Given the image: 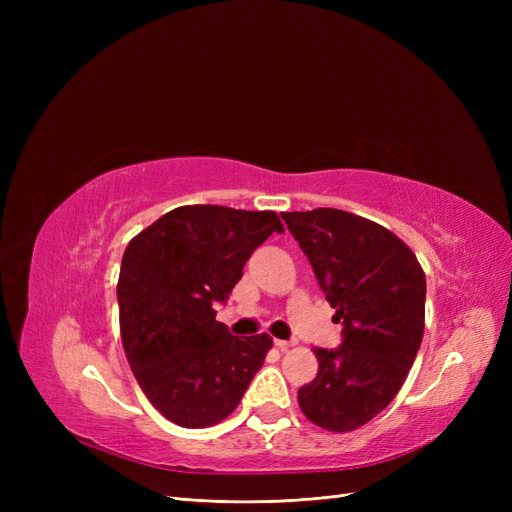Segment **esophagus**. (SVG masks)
<instances>
[{
  "instance_id": "34e87169",
  "label": "esophagus",
  "mask_w": 512,
  "mask_h": 512,
  "mask_svg": "<svg viewBox=\"0 0 512 512\" xmlns=\"http://www.w3.org/2000/svg\"><path fill=\"white\" fill-rule=\"evenodd\" d=\"M273 344H275V348H280L282 352H286L290 346H294V342H286V339H273Z\"/></svg>"
}]
</instances>
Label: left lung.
I'll use <instances>...</instances> for the list:
<instances>
[{
  "mask_svg": "<svg viewBox=\"0 0 512 512\" xmlns=\"http://www.w3.org/2000/svg\"><path fill=\"white\" fill-rule=\"evenodd\" d=\"M342 320V346L316 348L318 374L299 389L314 425L346 433L391 404L425 329V273L384 226L342 209L282 213Z\"/></svg>",
  "mask_w": 512,
  "mask_h": 512,
  "instance_id": "1",
  "label": "left lung"
}]
</instances>
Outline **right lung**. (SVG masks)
<instances>
[{"instance_id": "obj_1", "label": "right lung", "mask_w": 512, "mask_h": 512, "mask_svg": "<svg viewBox=\"0 0 512 512\" xmlns=\"http://www.w3.org/2000/svg\"><path fill=\"white\" fill-rule=\"evenodd\" d=\"M284 226L273 211L188 205L128 243L117 282L119 329L134 378L168 421L209 427L239 406L273 346L215 320L258 245Z\"/></svg>"}]
</instances>
